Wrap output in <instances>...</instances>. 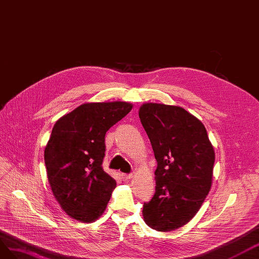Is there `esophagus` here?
I'll list each match as a JSON object with an SVG mask.
<instances>
[{
    "label": "esophagus",
    "mask_w": 259,
    "mask_h": 259,
    "mask_svg": "<svg viewBox=\"0 0 259 259\" xmlns=\"http://www.w3.org/2000/svg\"><path fill=\"white\" fill-rule=\"evenodd\" d=\"M132 177H134V175L132 174H129V175H127V174H122L121 175V179L123 180V181H127V180H130Z\"/></svg>",
    "instance_id": "esophagus-1"
}]
</instances>
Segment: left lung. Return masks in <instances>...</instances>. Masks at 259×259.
I'll list each match as a JSON object with an SVG mask.
<instances>
[{"label":"left lung","mask_w":259,"mask_h":259,"mask_svg":"<svg viewBox=\"0 0 259 259\" xmlns=\"http://www.w3.org/2000/svg\"><path fill=\"white\" fill-rule=\"evenodd\" d=\"M139 117L157 160L155 194L143 205V219L169 232L187 225L209 193L215 151L202 121L182 107L144 103Z\"/></svg>","instance_id":"obj_1"}]
</instances>
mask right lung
Here are the masks:
<instances>
[{"instance_id": "add662e5", "label": "right lung", "mask_w": 259, "mask_h": 259, "mask_svg": "<svg viewBox=\"0 0 259 259\" xmlns=\"http://www.w3.org/2000/svg\"><path fill=\"white\" fill-rule=\"evenodd\" d=\"M131 109L127 102L84 103L54 124L44 161L53 195L71 218L92 223L106 209L116 181L102 167L105 135Z\"/></svg>"}]
</instances>
